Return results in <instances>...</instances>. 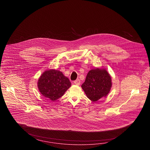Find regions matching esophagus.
<instances>
[{"instance_id": "34e87169", "label": "esophagus", "mask_w": 150, "mask_h": 150, "mask_svg": "<svg viewBox=\"0 0 150 150\" xmlns=\"http://www.w3.org/2000/svg\"><path fill=\"white\" fill-rule=\"evenodd\" d=\"M74 83H75L76 85H77V86L80 85V80L79 79L76 80L74 81Z\"/></svg>"}]
</instances>
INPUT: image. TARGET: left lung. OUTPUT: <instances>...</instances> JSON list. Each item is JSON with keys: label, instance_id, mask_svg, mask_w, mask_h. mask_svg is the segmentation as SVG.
I'll use <instances>...</instances> for the list:
<instances>
[{"label": "left lung", "instance_id": "1", "mask_svg": "<svg viewBox=\"0 0 150 150\" xmlns=\"http://www.w3.org/2000/svg\"><path fill=\"white\" fill-rule=\"evenodd\" d=\"M112 86V78L106 69L96 68L88 71L81 87L88 98L95 102L108 95Z\"/></svg>", "mask_w": 150, "mask_h": 150}]
</instances>
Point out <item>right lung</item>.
Wrapping results in <instances>:
<instances>
[{
  "label": "right lung",
  "mask_w": 150,
  "mask_h": 150,
  "mask_svg": "<svg viewBox=\"0 0 150 150\" xmlns=\"http://www.w3.org/2000/svg\"><path fill=\"white\" fill-rule=\"evenodd\" d=\"M71 85L68 78L65 76L62 71L55 69L45 71L37 82V86L41 94L52 101L63 96Z\"/></svg>",
  "instance_id": "add662e5"
}]
</instances>
